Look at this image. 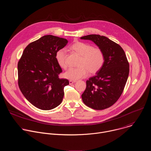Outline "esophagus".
<instances>
[{"label":"esophagus","mask_w":151,"mask_h":151,"mask_svg":"<svg viewBox=\"0 0 151 151\" xmlns=\"http://www.w3.org/2000/svg\"><path fill=\"white\" fill-rule=\"evenodd\" d=\"M75 82H76L75 81H71V80L69 81V84H70V85L73 84V83H75Z\"/></svg>","instance_id":"esophagus-1"}]
</instances>
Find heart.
I'll return each instance as SVG.
<instances>
[{
  "mask_svg": "<svg viewBox=\"0 0 151 151\" xmlns=\"http://www.w3.org/2000/svg\"><path fill=\"white\" fill-rule=\"evenodd\" d=\"M70 48L81 57L79 68H69L64 73V76L66 78L71 81H76L87 76L88 72L90 74H96L101 69L104 62V55L99 48H94L87 43L77 41L70 46ZM55 58L60 68H66L65 49L58 50L55 53Z\"/></svg>",
  "mask_w": 151,
  "mask_h": 151,
  "instance_id": "heart-1",
  "label": "heart"
}]
</instances>
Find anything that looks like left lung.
<instances>
[{
  "label": "left lung",
  "mask_w": 151,
  "mask_h": 151,
  "mask_svg": "<svg viewBox=\"0 0 151 151\" xmlns=\"http://www.w3.org/2000/svg\"><path fill=\"white\" fill-rule=\"evenodd\" d=\"M81 39L93 41L104 55L101 69L86 81L87 87L81 96L82 101L95 110L108 108L121 96L128 77L126 55L119 45L104 36L89 35Z\"/></svg>",
  "instance_id": "1"
}]
</instances>
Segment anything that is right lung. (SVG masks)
<instances>
[{
    "label": "right lung",
    "mask_w": 151,
    "mask_h": 151,
    "mask_svg": "<svg viewBox=\"0 0 151 151\" xmlns=\"http://www.w3.org/2000/svg\"><path fill=\"white\" fill-rule=\"evenodd\" d=\"M68 40L45 35L30 43L18 63V83L25 98L42 110H51L61 104L67 79H60L62 70L55 60L56 52Z\"/></svg>",
    "instance_id": "right-lung-1"
}]
</instances>
